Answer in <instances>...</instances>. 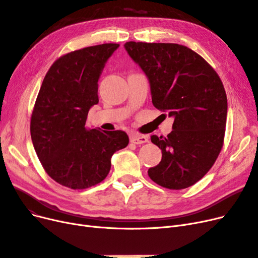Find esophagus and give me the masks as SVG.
<instances>
[{"label": "esophagus", "mask_w": 258, "mask_h": 258, "mask_svg": "<svg viewBox=\"0 0 258 258\" xmlns=\"http://www.w3.org/2000/svg\"><path fill=\"white\" fill-rule=\"evenodd\" d=\"M130 139H131V143L135 144V145H143V144H146V143H148V141H149L147 136L139 135V134H133V135H131Z\"/></svg>", "instance_id": "esophagus-1"}]
</instances>
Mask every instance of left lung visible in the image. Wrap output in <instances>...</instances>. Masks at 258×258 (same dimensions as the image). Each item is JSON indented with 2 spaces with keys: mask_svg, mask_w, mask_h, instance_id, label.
Returning <instances> with one entry per match:
<instances>
[{
  "mask_svg": "<svg viewBox=\"0 0 258 258\" xmlns=\"http://www.w3.org/2000/svg\"><path fill=\"white\" fill-rule=\"evenodd\" d=\"M130 56L150 81L153 106L173 117L167 137L151 136L162 161L148 170L169 189L192 186L210 170L222 150L227 96L218 73L183 45L127 41Z\"/></svg>",
  "mask_w": 258,
  "mask_h": 258,
  "instance_id": "1",
  "label": "left lung"
}]
</instances>
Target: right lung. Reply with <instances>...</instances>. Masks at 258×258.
Listing matches in <instances>:
<instances>
[{
	"label": "right lung",
	"instance_id": "1",
	"mask_svg": "<svg viewBox=\"0 0 258 258\" xmlns=\"http://www.w3.org/2000/svg\"><path fill=\"white\" fill-rule=\"evenodd\" d=\"M119 44L71 51L55 60L40 86L31 115V138L48 176L73 189L102 182L112 154L128 145L123 131L90 130V108L98 103V79Z\"/></svg>",
	"mask_w": 258,
	"mask_h": 258
}]
</instances>
